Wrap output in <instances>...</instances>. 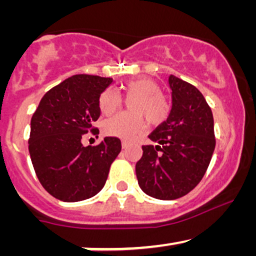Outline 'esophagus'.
<instances>
[{"instance_id": "obj_1", "label": "esophagus", "mask_w": 256, "mask_h": 256, "mask_svg": "<svg viewBox=\"0 0 256 256\" xmlns=\"http://www.w3.org/2000/svg\"><path fill=\"white\" fill-rule=\"evenodd\" d=\"M128 144H128V141H122V148H128Z\"/></svg>"}]
</instances>
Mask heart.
Returning a JSON list of instances; mask_svg holds the SVG:
<instances>
[{
	"instance_id": "obj_1",
	"label": "heart",
	"mask_w": 256,
	"mask_h": 256,
	"mask_svg": "<svg viewBox=\"0 0 256 256\" xmlns=\"http://www.w3.org/2000/svg\"><path fill=\"white\" fill-rule=\"evenodd\" d=\"M128 95H136L131 102V110L135 112H121L105 121L106 135L122 140H134L144 130V116L151 124H160L168 114V105L160 94V85L148 78L130 79L124 84ZM121 105V96L115 89L108 88L102 92L99 106L104 115H112Z\"/></svg>"
}]
</instances>
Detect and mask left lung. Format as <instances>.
<instances>
[{
    "mask_svg": "<svg viewBox=\"0 0 256 256\" xmlns=\"http://www.w3.org/2000/svg\"><path fill=\"white\" fill-rule=\"evenodd\" d=\"M172 108L166 121L148 136L136 164L141 190L150 197L172 200L190 193L207 171L214 147V120L202 92L190 82L168 76Z\"/></svg>",
    "mask_w": 256,
    "mask_h": 256,
    "instance_id": "8db88e82",
    "label": "left lung"
}]
</instances>
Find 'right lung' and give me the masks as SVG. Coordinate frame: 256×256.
<instances>
[{
	"mask_svg": "<svg viewBox=\"0 0 256 256\" xmlns=\"http://www.w3.org/2000/svg\"><path fill=\"white\" fill-rule=\"evenodd\" d=\"M112 78L78 74L46 92L30 120L28 141L36 174L49 194L79 202L102 190L114 160L121 151L118 138L98 146L82 144L99 118V99Z\"/></svg>",
	"mask_w": 256,
	"mask_h": 256,
	"instance_id": "obj_1",
	"label": "right lung"
}]
</instances>
